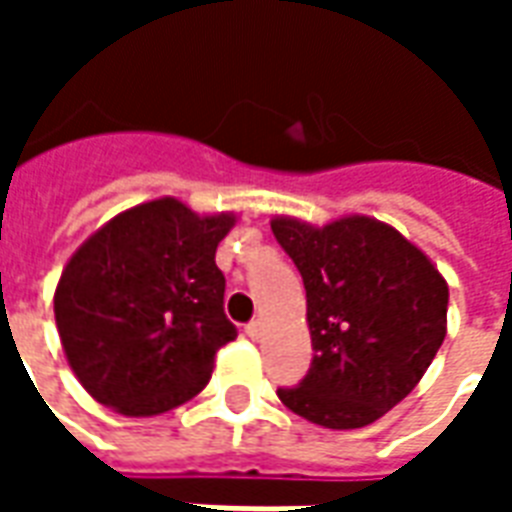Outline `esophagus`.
<instances>
[{
	"label": "esophagus",
	"instance_id": "34e87169",
	"mask_svg": "<svg viewBox=\"0 0 512 512\" xmlns=\"http://www.w3.org/2000/svg\"><path fill=\"white\" fill-rule=\"evenodd\" d=\"M246 334H249L252 340H260V337H263V323H260V321L246 323Z\"/></svg>",
	"mask_w": 512,
	"mask_h": 512
}]
</instances>
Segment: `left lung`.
<instances>
[{"label":"left lung","mask_w":512,"mask_h":512,"mask_svg":"<svg viewBox=\"0 0 512 512\" xmlns=\"http://www.w3.org/2000/svg\"><path fill=\"white\" fill-rule=\"evenodd\" d=\"M271 230L304 279L315 351L279 400L321 428H365L425 376L447 334L450 288L419 246L370 216L323 227L274 216Z\"/></svg>","instance_id":"left-lung-1"}]
</instances>
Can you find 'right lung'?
I'll use <instances>...</instances> for the list:
<instances>
[{"instance_id": "right-lung-1", "label": "right lung", "mask_w": 512, "mask_h": 512, "mask_svg": "<svg viewBox=\"0 0 512 512\" xmlns=\"http://www.w3.org/2000/svg\"><path fill=\"white\" fill-rule=\"evenodd\" d=\"M235 213L200 216L175 197L95 230L62 268L54 318L79 384L126 417H156L205 389L235 340L216 246Z\"/></svg>"}]
</instances>
